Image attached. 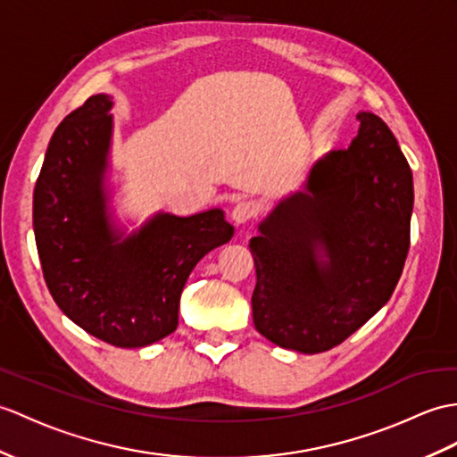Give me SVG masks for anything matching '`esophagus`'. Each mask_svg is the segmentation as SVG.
I'll list each match as a JSON object with an SVG mask.
<instances>
[{
  "mask_svg": "<svg viewBox=\"0 0 457 457\" xmlns=\"http://www.w3.org/2000/svg\"><path fill=\"white\" fill-rule=\"evenodd\" d=\"M254 216H257V204H254L253 200H239L231 210V220L236 221V224H245V221H249Z\"/></svg>",
  "mask_w": 457,
  "mask_h": 457,
  "instance_id": "34e87169",
  "label": "esophagus"
}]
</instances>
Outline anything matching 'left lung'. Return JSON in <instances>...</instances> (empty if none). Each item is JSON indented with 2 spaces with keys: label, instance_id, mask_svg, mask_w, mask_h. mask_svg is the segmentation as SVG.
Returning a JSON list of instances; mask_svg holds the SVG:
<instances>
[{
  "label": "left lung",
  "instance_id": "8db88e82",
  "mask_svg": "<svg viewBox=\"0 0 457 457\" xmlns=\"http://www.w3.org/2000/svg\"><path fill=\"white\" fill-rule=\"evenodd\" d=\"M348 150L317 162L303 190L280 200L249 249L253 323L303 354L341 345L394 294L405 267L412 173L394 132L358 112Z\"/></svg>",
  "mask_w": 457,
  "mask_h": 457
}]
</instances>
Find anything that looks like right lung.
I'll return each instance as SVG.
<instances>
[{
  "label": "right lung",
  "instance_id": "add662e5",
  "mask_svg": "<svg viewBox=\"0 0 457 457\" xmlns=\"http://www.w3.org/2000/svg\"><path fill=\"white\" fill-rule=\"evenodd\" d=\"M112 101L99 93L52 134L37 179L33 226L52 298L83 331L112 346L142 348L171 335L188 274L233 236L224 212L180 218L159 212L122 239L104 173Z\"/></svg>",
  "mask_w": 457,
  "mask_h": 457
}]
</instances>
